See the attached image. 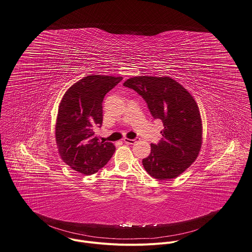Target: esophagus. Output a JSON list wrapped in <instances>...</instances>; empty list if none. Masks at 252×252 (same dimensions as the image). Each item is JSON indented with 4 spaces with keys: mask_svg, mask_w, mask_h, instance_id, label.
<instances>
[{
    "mask_svg": "<svg viewBox=\"0 0 252 252\" xmlns=\"http://www.w3.org/2000/svg\"><path fill=\"white\" fill-rule=\"evenodd\" d=\"M139 140V138H134V139H129V138H124V142L126 144H134Z\"/></svg>",
    "mask_w": 252,
    "mask_h": 252,
    "instance_id": "esophagus-1",
    "label": "esophagus"
}]
</instances>
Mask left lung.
<instances>
[{
	"label": "left lung",
	"instance_id": "left-lung-1",
	"mask_svg": "<svg viewBox=\"0 0 252 252\" xmlns=\"http://www.w3.org/2000/svg\"><path fill=\"white\" fill-rule=\"evenodd\" d=\"M124 86L132 89L147 103L154 119L164 128L150 155L142 159L146 171L158 180L175 178L197 158L201 146V115L193 96L169 77L138 76Z\"/></svg>",
	"mask_w": 252,
	"mask_h": 252
}]
</instances>
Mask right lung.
Listing matches in <instances>:
<instances>
[{
  "instance_id": "right-lung-1",
  "label": "right lung",
  "mask_w": 252,
  "mask_h": 252,
  "mask_svg": "<svg viewBox=\"0 0 252 252\" xmlns=\"http://www.w3.org/2000/svg\"><path fill=\"white\" fill-rule=\"evenodd\" d=\"M122 77L88 76L73 85L59 104L55 139L62 160L72 169L91 175L112 158L115 146L99 141L95 129L102 126L105 94Z\"/></svg>"
}]
</instances>
